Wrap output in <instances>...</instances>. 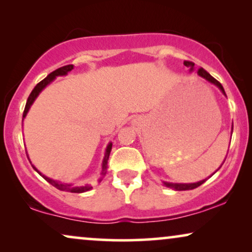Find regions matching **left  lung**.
<instances>
[{"instance_id": "left-lung-1", "label": "left lung", "mask_w": 252, "mask_h": 252, "mask_svg": "<svg viewBox=\"0 0 252 252\" xmlns=\"http://www.w3.org/2000/svg\"><path fill=\"white\" fill-rule=\"evenodd\" d=\"M184 64H185L187 67H190V71L194 70V65H195V64L192 63V62L185 61ZM197 73H198L199 77L204 78L205 80H208L209 82H211V84L216 85L217 87H218V88L220 89V91H221L222 94L226 96L225 89H223L221 84H220V82H219L218 80H216V79L213 78L212 75L209 73V72H206V71L204 70V68L201 67V68H198ZM232 133H233V127H232ZM222 164H223V163H222ZM222 164H221V165H222ZM220 167H221V166H220ZM218 170H219V168H218ZM206 180H208V179H204V180H201V181H198V182H194V184H170V182H164V185L166 186V187H168V188L174 189V190H191V189H195V188L199 187V186H201L202 184H204V182H205Z\"/></svg>"}]
</instances>
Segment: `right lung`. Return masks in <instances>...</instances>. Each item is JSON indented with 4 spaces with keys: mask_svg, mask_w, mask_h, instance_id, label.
<instances>
[{
    "mask_svg": "<svg viewBox=\"0 0 252 252\" xmlns=\"http://www.w3.org/2000/svg\"><path fill=\"white\" fill-rule=\"evenodd\" d=\"M73 70V65H65V66H62L60 68H57V70H55L54 72H51L50 74L47 75V78H44L42 81H40L39 84H37L34 89L31 93L29 98H27V102H26V105H25V110H24V113H23V118H25L27 112H29V110L31 108V105L33 104V102L35 101V98L39 96V94L41 92H42V89H44V87H47L48 85L50 84L51 81L54 80L56 77H60V75H66L68 72ZM111 148H112V143H109L108 147H106L105 149V155H104V158H103V163H102V175H104L106 173V168H108V160H109V156H110V153H111ZM30 160V159H29ZM34 170H35L37 173H39L41 177H42L44 180H47L49 182L50 185H53L54 187H56L57 189H60V190H63V191H70V192H85V191H88L91 190L92 187L91 186H82V187H74V186H72L70 184H62L60 181H56V180H53V179L46 177V175H43L42 173H40L39 171L36 170L35 167H34V165H32ZM101 181V180H99Z\"/></svg>",
    "mask_w": 252,
    "mask_h": 252,
    "instance_id": "right-lung-1",
    "label": "right lung"
}]
</instances>
